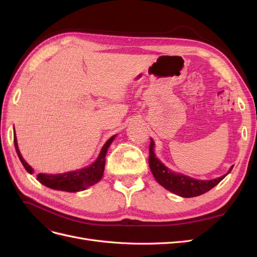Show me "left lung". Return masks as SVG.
Here are the masks:
<instances>
[{"label":"left lung","instance_id":"1","mask_svg":"<svg viewBox=\"0 0 257 257\" xmlns=\"http://www.w3.org/2000/svg\"><path fill=\"white\" fill-rule=\"evenodd\" d=\"M150 141L149 166L153 177L163 188L181 197H195L201 195V194H205L214 188L217 183H220L232 169L231 166L226 175L213 179V180H197V179L191 178L189 176L174 173L157 158V155L154 153V142L152 139H150Z\"/></svg>","mask_w":257,"mask_h":257}]
</instances>
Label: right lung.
<instances>
[{
  "label": "right lung",
  "instance_id": "right-lung-1",
  "mask_svg": "<svg viewBox=\"0 0 257 257\" xmlns=\"http://www.w3.org/2000/svg\"><path fill=\"white\" fill-rule=\"evenodd\" d=\"M114 137H115V135H113L112 137L108 139L106 144L104 145V147L102 148V150H100L96 161L94 163H92L90 166L79 169V170H75V172H68V173L58 174V175L38 174L37 180L40 181L42 184L47 186V188L58 190V191H65V192L83 191L87 188H89V186L97 183L103 177L104 169H105V157L107 153V149L111 145ZM14 144H15L16 152L22 163L23 167L26 168L28 173L32 174L33 173L32 167H31L25 161V159L22 158V155L19 151L16 135H15V137H14Z\"/></svg>",
  "mask_w": 257,
  "mask_h": 257
}]
</instances>
